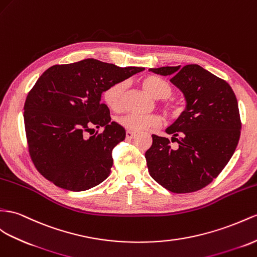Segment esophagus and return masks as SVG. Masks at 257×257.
<instances>
[{
    "label": "esophagus",
    "mask_w": 257,
    "mask_h": 257,
    "mask_svg": "<svg viewBox=\"0 0 257 257\" xmlns=\"http://www.w3.org/2000/svg\"><path fill=\"white\" fill-rule=\"evenodd\" d=\"M136 136H137V134L133 133V131H127V133H126V138L128 140L134 139V138H136Z\"/></svg>",
    "instance_id": "esophagus-1"
}]
</instances>
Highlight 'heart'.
Here are the masks:
<instances>
[{
	"mask_svg": "<svg viewBox=\"0 0 257 257\" xmlns=\"http://www.w3.org/2000/svg\"><path fill=\"white\" fill-rule=\"evenodd\" d=\"M141 85L148 93L157 100H165L173 94V89L167 81L155 75L144 76L141 79ZM126 82L119 81L111 84L103 93V100L107 106L115 111L120 110L122 107V100ZM165 111L168 115H176L178 113V107L175 105H165ZM118 123L129 131H142L152 127H157L162 123V117L159 114L139 115L134 113H127L117 118Z\"/></svg>",
	"mask_w": 257,
	"mask_h": 257,
	"instance_id": "1",
	"label": "heart"
}]
</instances>
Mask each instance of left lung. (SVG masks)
Masks as SVG:
<instances>
[{
  "instance_id": "obj_1",
  "label": "left lung",
  "mask_w": 257,
  "mask_h": 257,
  "mask_svg": "<svg viewBox=\"0 0 257 257\" xmlns=\"http://www.w3.org/2000/svg\"><path fill=\"white\" fill-rule=\"evenodd\" d=\"M170 76L186 98V109L165 130L167 138L152 135L146 160L151 177L174 193L194 192L207 186L225 168L240 139L238 101L231 87L196 64L150 68ZM181 136L180 140L176 136Z\"/></svg>"
}]
</instances>
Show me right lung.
<instances>
[{
  "label": "right lung",
  "instance_id": "obj_1",
  "mask_svg": "<svg viewBox=\"0 0 257 257\" xmlns=\"http://www.w3.org/2000/svg\"><path fill=\"white\" fill-rule=\"evenodd\" d=\"M142 70L87 58L43 72L26 98L24 120L31 160L44 178L76 192L107 178L111 151L126 131L110 121L102 93ZM94 127L103 131L88 137Z\"/></svg>",
  "mask_w": 257,
  "mask_h": 257
}]
</instances>
